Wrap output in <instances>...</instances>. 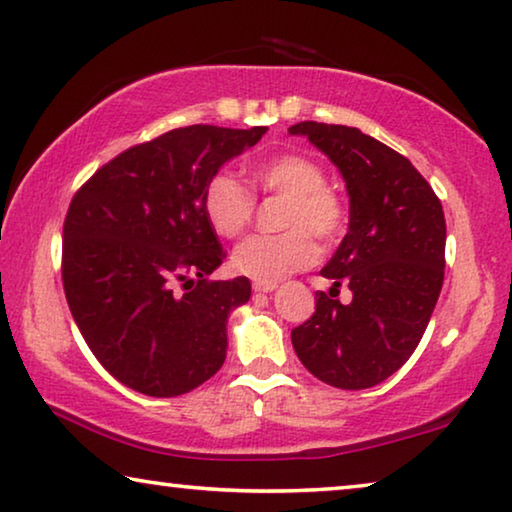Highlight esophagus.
Listing matches in <instances>:
<instances>
[{
  "label": "esophagus",
  "instance_id": "34e87169",
  "mask_svg": "<svg viewBox=\"0 0 512 512\" xmlns=\"http://www.w3.org/2000/svg\"><path fill=\"white\" fill-rule=\"evenodd\" d=\"M274 288H277V283H254L256 293H272Z\"/></svg>",
  "mask_w": 512,
  "mask_h": 512
}]
</instances>
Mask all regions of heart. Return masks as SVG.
Segmentation results:
<instances>
[{"mask_svg": "<svg viewBox=\"0 0 512 512\" xmlns=\"http://www.w3.org/2000/svg\"><path fill=\"white\" fill-rule=\"evenodd\" d=\"M258 190L286 196L281 235H254L235 247L233 270L256 283H279L318 261L320 242L332 245L345 231V206L320 164L302 153H281L249 169ZM203 215L222 238H235L254 215V194L233 174L219 171L203 190Z\"/></svg>", "mask_w": 512, "mask_h": 512, "instance_id": "b5f03b06", "label": "heart"}]
</instances>
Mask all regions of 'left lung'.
<instances>
[{
    "label": "left lung",
    "mask_w": 512,
    "mask_h": 512,
    "mask_svg": "<svg viewBox=\"0 0 512 512\" xmlns=\"http://www.w3.org/2000/svg\"><path fill=\"white\" fill-rule=\"evenodd\" d=\"M288 132L334 162L350 196L348 233L320 270L334 283L293 329V348L325 384L375 387L410 359L435 311L444 283L442 203L407 157L359 128L302 121ZM343 282L353 293L348 305L333 300Z\"/></svg>",
    "instance_id": "1"
}]
</instances>
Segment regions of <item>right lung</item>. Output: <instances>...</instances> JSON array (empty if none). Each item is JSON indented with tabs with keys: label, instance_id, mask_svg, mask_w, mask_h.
<instances>
[{
	"label": "right lung",
	"instance_id": "add662e5",
	"mask_svg": "<svg viewBox=\"0 0 512 512\" xmlns=\"http://www.w3.org/2000/svg\"><path fill=\"white\" fill-rule=\"evenodd\" d=\"M265 132L169 130L116 155L70 201L66 300L86 345L125 387L174 398L222 368L226 322L249 302L251 283L208 281L224 249L203 215V190Z\"/></svg>",
	"mask_w": 512,
	"mask_h": 512
}]
</instances>
